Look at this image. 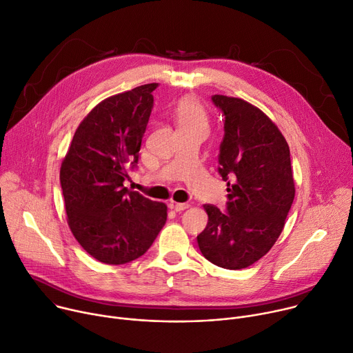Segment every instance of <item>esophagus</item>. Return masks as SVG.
Segmentation results:
<instances>
[{
    "mask_svg": "<svg viewBox=\"0 0 353 353\" xmlns=\"http://www.w3.org/2000/svg\"><path fill=\"white\" fill-rule=\"evenodd\" d=\"M170 207L172 208H174V211L176 212H181V211H184V210H187L190 205L187 204V203H170Z\"/></svg>",
    "mask_w": 353,
    "mask_h": 353,
    "instance_id": "34e87169",
    "label": "esophagus"
}]
</instances>
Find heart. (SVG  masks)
I'll return each mask as SVG.
<instances>
[{"mask_svg": "<svg viewBox=\"0 0 353 353\" xmlns=\"http://www.w3.org/2000/svg\"><path fill=\"white\" fill-rule=\"evenodd\" d=\"M174 118L180 128H207V114L204 108L194 100H183L177 104L174 110Z\"/></svg>", "mask_w": 353, "mask_h": 353, "instance_id": "obj_1", "label": "heart"}]
</instances>
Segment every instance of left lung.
Listing matches in <instances>:
<instances>
[{"instance_id":"left-lung-1","label":"left lung","mask_w":353,"mask_h":353,"mask_svg":"<svg viewBox=\"0 0 353 353\" xmlns=\"http://www.w3.org/2000/svg\"><path fill=\"white\" fill-rule=\"evenodd\" d=\"M225 117L218 173L228 182L225 212L205 204L199 248L211 263L245 269L272 249L292 208L296 188L290 149L274 122L242 99L211 97Z\"/></svg>"}]
</instances>
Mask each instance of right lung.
<instances>
[{"label": "right lung", "instance_id": "obj_1", "mask_svg": "<svg viewBox=\"0 0 353 353\" xmlns=\"http://www.w3.org/2000/svg\"><path fill=\"white\" fill-rule=\"evenodd\" d=\"M157 83L115 94L81 121L60 168L68 223L83 249L107 265L142 256L168 219L165 203L123 185L138 163Z\"/></svg>", "mask_w": 353, "mask_h": 353}]
</instances>
